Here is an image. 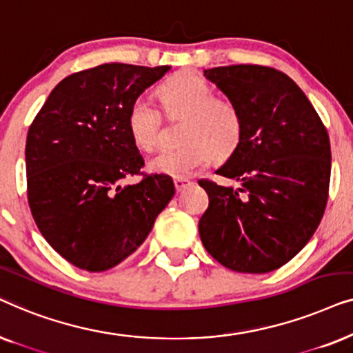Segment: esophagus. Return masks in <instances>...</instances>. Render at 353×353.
Listing matches in <instances>:
<instances>
[{
    "label": "esophagus",
    "instance_id": "esophagus-1",
    "mask_svg": "<svg viewBox=\"0 0 353 353\" xmlns=\"http://www.w3.org/2000/svg\"><path fill=\"white\" fill-rule=\"evenodd\" d=\"M173 183H175L176 191H183V190H186L188 186L192 185V181L188 180V178H175V180H173Z\"/></svg>",
    "mask_w": 353,
    "mask_h": 353
}]
</instances>
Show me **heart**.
<instances>
[{"mask_svg":"<svg viewBox=\"0 0 353 353\" xmlns=\"http://www.w3.org/2000/svg\"><path fill=\"white\" fill-rule=\"evenodd\" d=\"M163 108L172 117H183L178 148L156 154L148 167L154 173L185 178L204 167L212 156H231L243 138V115L238 105L228 99L215 98L209 81L194 74H178L159 88ZM128 132L133 143L143 151L157 146L161 114L151 98L138 96L127 114Z\"/></svg>","mask_w":353,"mask_h":353,"instance_id":"obj_1","label":"heart"}]
</instances>
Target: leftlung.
<instances>
[{"mask_svg":"<svg viewBox=\"0 0 353 353\" xmlns=\"http://www.w3.org/2000/svg\"><path fill=\"white\" fill-rule=\"evenodd\" d=\"M204 77L238 105L244 130L216 170L238 188L199 180L209 194L201 241L233 272H273L301 252L325 214L330 137L296 81L273 67H214Z\"/></svg>","mask_w":353,"mask_h":353,"instance_id":"1","label":"left lung"}]
</instances>
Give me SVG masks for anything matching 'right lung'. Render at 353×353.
<instances>
[{"instance_id": "right-lung-1", "label": "right lung", "mask_w": 353, "mask_h": 353, "mask_svg": "<svg viewBox=\"0 0 353 353\" xmlns=\"http://www.w3.org/2000/svg\"><path fill=\"white\" fill-rule=\"evenodd\" d=\"M168 65L110 62L65 77L28 128L27 196L33 220L67 262L105 272L133 254L175 194L167 175H144L128 132L130 104ZM137 185L123 187L130 176Z\"/></svg>"}]
</instances>
